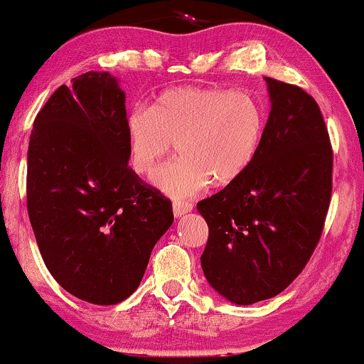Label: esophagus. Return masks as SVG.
Masks as SVG:
<instances>
[{
	"label": "esophagus",
	"instance_id": "1",
	"mask_svg": "<svg viewBox=\"0 0 364 364\" xmlns=\"http://www.w3.org/2000/svg\"><path fill=\"white\" fill-rule=\"evenodd\" d=\"M172 212H173V217H182L186 215V213L192 212V205L188 202H173L172 203Z\"/></svg>",
	"mask_w": 364,
	"mask_h": 364
}]
</instances>
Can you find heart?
Masks as SVG:
<instances>
[{
    "label": "heart",
    "mask_w": 364,
    "mask_h": 364,
    "mask_svg": "<svg viewBox=\"0 0 364 364\" xmlns=\"http://www.w3.org/2000/svg\"><path fill=\"white\" fill-rule=\"evenodd\" d=\"M265 117L257 99L227 89L177 87L136 107L124 129L137 173H151L177 142L178 157L154 173L152 186L172 198H188L210 186H227L250 167Z\"/></svg>",
    "instance_id": "obj_1"
}]
</instances>
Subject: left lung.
<instances>
[{
  "instance_id": "1",
  "label": "left lung",
  "mask_w": 364,
  "mask_h": 364,
  "mask_svg": "<svg viewBox=\"0 0 364 364\" xmlns=\"http://www.w3.org/2000/svg\"><path fill=\"white\" fill-rule=\"evenodd\" d=\"M270 114L250 167L197 203L208 225L207 282L235 305L285 290L310 260L330 207L333 154L310 94L265 77Z\"/></svg>"
}]
</instances>
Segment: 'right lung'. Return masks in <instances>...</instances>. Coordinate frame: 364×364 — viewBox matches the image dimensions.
Returning a JSON list of instances; mask_svg holds the SVG:
<instances>
[{
  "mask_svg": "<svg viewBox=\"0 0 364 364\" xmlns=\"http://www.w3.org/2000/svg\"><path fill=\"white\" fill-rule=\"evenodd\" d=\"M126 92L89 71L53 92L28 147V213L44 265L64 290L116 305L141 285L172 203L127 166Z\"/></svg>",
  "mask_w": 364,
  "mask_h": 364,
  "instance_id": "right-lung-1",
  "label": "right lung"
}]
</instances>
